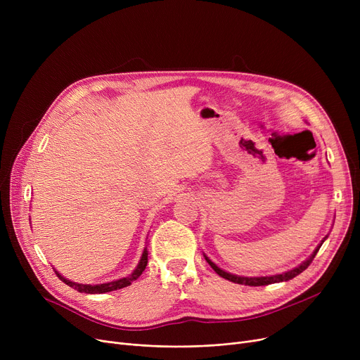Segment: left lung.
<instances>
[{
    "instance_id": "left-lung-1",
    "label": "left lung",
    "mask_w": 360,
    "mask_h": 360,
    "mask_svg": "<svg viewBox=\"0 0 360 360\" xmlns=\"http://www.w3.org/2000/svg\"><path fill=\"white\" fill-rule=\"evenodd\" d=\"M326 239H327V236L323 239V242H324ZM323 242H321V243L318 245L316 250L314 251V254H312L307 261L302 262L300 266H297L296 269H293V270H290V271H286V273H283V274H276V276H269V277H240V276H235V274H231V273H226V271H223L221 269H219V267L216 266V264L212 262L205 255H204V257H205V261L210 264V267H212L220 277H223V278H226V280L238 283V285H245V286H267V285H271V283L288 281V280L296 277L297 274H300L304 270H307V269L309 267V264L314 261V258H315L316 252L319 251V248H321V245H323Z\"/></svg>"
}]
</instances>
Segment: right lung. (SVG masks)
Here are the masks:
<instances>
[{
	"mask_svg": "<svg viewBox=\"0 0 360 360\" xmlns=\"http://www.w3.org/2000/svg\"><path fill=\"white\" fill-rule=\"evenodd\" d=\"M147 250L143 251V255H141V259L139 262L137 269L132 271V274H129L128 277H124V278H120V280H115V281H110V283H103V285H80V283H74V281H70L67 278H64L58 271H55V274L60 277V280H63L67 286L72 288L74 290H77L80 293H106V292H112V290H118V289H122V288H127L129 286L132 281L137 280L146 266H147Z\"/></svg>",
	"mask_w": 360,
	"mask_h": 360,
	"instance_id": "right-lung-1",
	"label": "right lung"
}]
</instances>
